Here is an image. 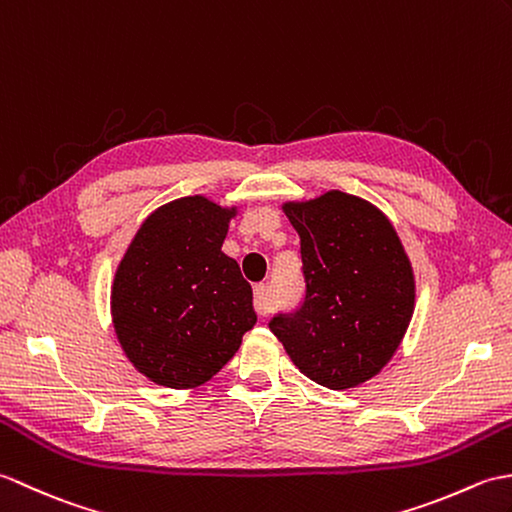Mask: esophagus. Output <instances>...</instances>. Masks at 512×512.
<instances>
[{"label":"esophagus","instance_id":"1","mask_svg":"<svg viewBox=\"0 0 512 512\" xmlns=\"http://www.w3.org/2000/svg\"><path fill=\"white\" fill-rule=\"evenodd\" d=\"M254 309L258 315H267L274 311V300H271V293L267 285H256L254 289Z\"/></svg>","mask_w":512,"mask_h":512}]
</instances>
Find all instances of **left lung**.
Returning a JSON list of instances; mask_svg holds the SVG:
<instances>
[{"instance_id":"8db88e82","label":"left lung","mask_w":512,"mask_h":512,"mask_svg":"<svg viewBox=\"0 0 512 512\" xmlns=\"http://www.w3.org/2000/svg\"><path fill=\"white\" fill-rule=\"evenodd\" d=\"M300 236L304 298L269 328L315 383L346 390L372 379L414 313V274L392 223L372 203L331 190L282 206Z\"/></svg>"}]
</instances>
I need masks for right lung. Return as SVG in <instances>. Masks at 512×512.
<instances>
[{"label": "right lung", "instance_id": "add662e5", "mask_svg": "<svg viewBox=\"0 0 512 512\" xmlns=\"http://www.w3.org/2000/svg\"><path fill=\"white\" fill-rule=\"evenodd\" d=\"M234 214L206 197L166 203L116 271L113 328L133 366L166 388L206 383L256 324L252 285L221 252Z\"/></svg>", "mask_w": 512, "mask_h": 512}]
</instances>
